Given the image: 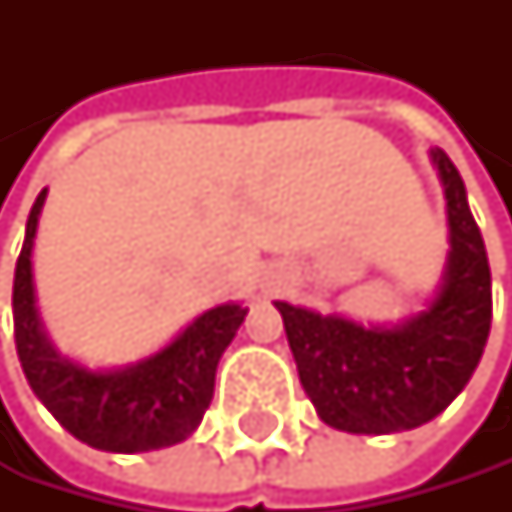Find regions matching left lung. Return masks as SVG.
<instances>
[{"label":"left lung","mask_w":512,"mask_h":512,"mask_svg":"<svg viewBox=\"0 0 512 512\" xmlns=\"http://www.w3.org/2000/svg\"><path fill=\"white\" fill-rule=\"evenodd\" d=\"M451 254L439 298L396 328H365L276 301L301 384L319 418L347 433H399L451 405L482 359L491 328V270L458 168L442 150Z\"/></svg>","instance_id":"8db88e82"}]
</instances>
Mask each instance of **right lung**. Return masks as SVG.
Here are the masks:
<instances>
[{
    "label": "right lung",
    "instance_id": "obj_1",
    "mask_svg": "<svg viewBox=\"0 0 512 512\" xmlns=\"http://www.w3.org/2000/svg\"><path fill=\"white\" fill-rule=\"evenodd\" d=\"M45 190L27 218V239L14 267V344L24 375L42 405L79 442L134 455L184 442L214 396V371L236 338L248 307L224 304L202 313L178 341L122 371H88L48 344L33 301L30 251Z\"/></svg>",
    "mask_w": 512,
    "mask_h": 512
}]
</instances>
